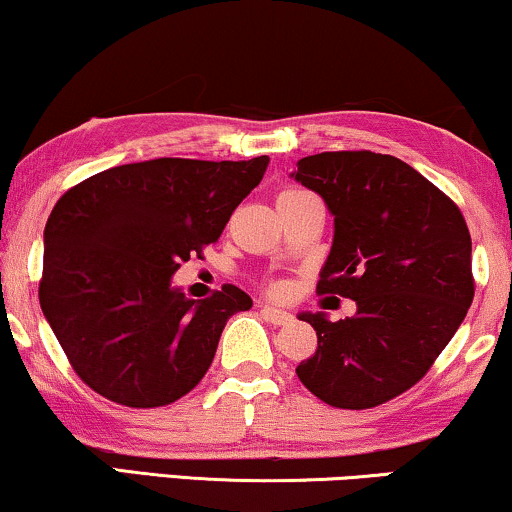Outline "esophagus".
I'll return each instance as SVG.
<instances>
[{
    "instance_id": "34e87169",
    "label": "esophagus",
    "mask_w": 512,
    "mask_h": 512,
    "mask_svg": "<svg viewBox=\"0 0 512 512\" xmlns=\"http://www.w3.org/2000/svg\"><path fill=\"white\" fill-rule=\"evenodd\" d=\"M261 312H263V317L272 321L275 326H286V324H291V319H293L289 312L277 310V307H272V305H261Z\"/></svg>"
}]
</instances>
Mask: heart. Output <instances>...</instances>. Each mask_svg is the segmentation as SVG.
I'll use <instances>...</instances> for the list:
<instances>
[{
  "label": "heart",
  "instance_id": "b5f03b06",
  "mask_svg": "<svg viewBox=\"0 0 512 512\" xmlns=\"http://www.w3.org/2000/svg\"><path fill=\"white\" fill-rule=\"evenodd\" d=\"M305 195H310V193L300 191V188L286 186V188H282V191L277 193V205H284V202H293V200H298V198H305ZM268 291L272 293V296H284L286 284L284 282H277V279H272V282H268Z\"/></svg>",
  "mask_w": 512,
  "mask_h": 512
}]
</instances>
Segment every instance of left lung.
I'll use <instances>...</instances> for the list:
<instances>
[{
  "label": "left lung",
  "instance_id": "1",
  "mask_svg": "<svg viewBox=\"0 0 512 512\" xmlns=\"http://www.w3.org/2000/svg\"><path fill=\"white\" fill-rule=\"evenodd\" d=\"M293 177L335 223L317 293L356 300L340 321L300 314L317 352L298 380L333 408H375L415 387L464 321L471 233L454 200L387 153L324 151L300 158Z\"/></svg>",
  "mask_w": 512,
  "mask_h": 512
}]
</instances>
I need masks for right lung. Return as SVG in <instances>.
Here are the masks:
<instances>
[{"mask_svg": "<svg viewBox=\"0 0 512 512\" xmlns=\"http://www.w3.org/2000/svg\"><path fill=\"white\" fill-rule=\"evenodd\" d=\"M270 158H158L69 188L44 230L39 303L74 373L125 408H163L212 366L226 321L251 298L223 284L205 300L172 275L219 240Z\"/></svg>", "mask_w": 512, "mask_h": 512, "instance_id": "obj_1", "label": "right lung"}]
</instances>
